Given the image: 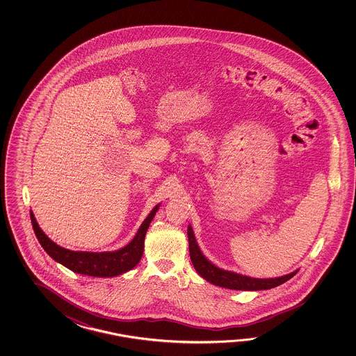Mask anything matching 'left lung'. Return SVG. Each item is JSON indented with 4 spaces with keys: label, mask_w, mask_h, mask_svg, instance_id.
Here are the masks:
<instances>
[{
    "label": "left lung",
    "mask_w": 356,
    "mask_h": 356,
    "mask_svg": "<svg viewBox=\"0 0 356 356\" xmlns=\"http://www.w3.org/2000/svg\"><path fill=\"white\" fill-rule=\"evenodd\" d=\"M187 234H188L189 256L195 270L204 277V280L209 281L210 284H213L216 286L232 289V290H268L286 282L298 273L296 270L294 273L281 276V277H275V279H254L250 276L221 270L219 267L212 265L211 262L202 254L191 225H188L187 229Z\"/></svg>",
    "instance_id": "1"
}]
</instances>
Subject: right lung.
<instances>
[{"mask_svg": "<svg viewBox=\"0 0 356 356\" xmlns=\"http://www.w3.org/2000/svg\"><path fill=\"white\" fill-rule=\"evenodd\" d=\"M159 206L160 204H156L147 215V218L137 230L135 238L126 247L114 252H75L62 248L43 233L31 211V219L34 233L37 235L40 245L56 262L76 273L94 277H113L127 273L140 262L144 253L145 235Z\"/></svg>", "mask_w": 356, "mask_h": 356, "instance_id": "right-lung-1", "label": "right lung"}]
</instances>
